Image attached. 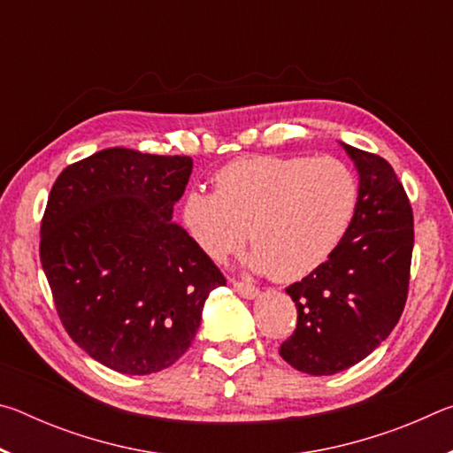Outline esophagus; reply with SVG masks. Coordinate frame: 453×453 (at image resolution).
<instances>
[{
	"instance_id": "1",
	"label": "esophagus",
	"mask_w": 453,
	"mask_h": 453,
	"mask_svg": "<svg viewBox=\"0 0 453 453\" xmlns=\"http://www.w3.org/2000/svg\"><path fill=\"white\" fill-rule=\"evenodd\" d=\"M232 283H234V289L242 297H245V300H256V297L259 296V289L256 286H251V283H243V281H235V280Z\"/></svg>"
}]
</instances>
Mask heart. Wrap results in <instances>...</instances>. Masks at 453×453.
<instances>
[{
    "mask_svg": "<svg viewBox=\"0 0 453 453\" xmlns=\"http://www.w3.org/2000/svg\"><path fill=\"white\" fill-rule=\"evenodd\" d=\"M216 191L191 189L181 221L211 262L248 240V265L278 281L303 280L324 265L354 221L359 186L337 157L251 156L213 175Z\"/></svg>",
    "mask_w": 453,
    "mask_h": 453,
    "instance_id": "1",
    "label": "heart"
}]
</instances>
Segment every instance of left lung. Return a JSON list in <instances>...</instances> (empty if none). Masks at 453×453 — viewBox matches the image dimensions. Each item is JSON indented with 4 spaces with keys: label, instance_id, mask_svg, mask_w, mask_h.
<instances>
[{
    "label": "left lung",
    "instance_id": "1",
    "mask_svg": "<svg viewBox=\"0 0 453 453\" xmlns=\"http://www.w3.org/2000/svg\"><path fill=\"white\" fill-rule=\"evenodd\" d=\"M357 172L359 199L340 248L286 288L296 332L280 356L310 375H334L365 359L392 334L408 297L413 216L386 159L340 142Z\"/></svg>",
    "mask_w": 453,
    "mask_h": 453
}]
</instances>
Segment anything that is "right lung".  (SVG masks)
<instances>
[{
  "label": "right lung",
  "mask_w": 453,
  "mask_h": 453,
  "mask_svg": "<svg viewBox=\"0 0 453 453\" xmlns=\"http://www.w3.org/2000/svg\"><path fill=\"white\" fill-rule=\"evenodd\" d=\"M194 159L102 150L65 167L42 221L40 257L61 324L113 372L148 375L194 342L226 278L172 219Z\"/></svg>",
  "instance_id": "obj_1"
}]
</instances>
